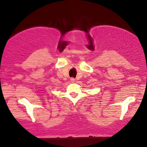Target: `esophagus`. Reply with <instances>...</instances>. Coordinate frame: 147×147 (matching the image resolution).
<instances>
[{
    "instance_id": "34e87169",
    "label": "esophagus",
    "mask_w": 147,
    "mask_h": 147,
    "mask_svg": "<svg viewBox=\"0 0 147 147\" xmlns=\"http://www.w3.org/2000/svg\"><path fill=\"white\" fill-rule=\"evenodd\" d=\"M70 81H71V82H75V79L73 78H71L70 79Z\"/></svg>"
}]
</instances>
